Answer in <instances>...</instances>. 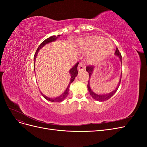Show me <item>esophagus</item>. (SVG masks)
<instances>
[{
  "label": "esophagus",
  "instance_id": "1",
  "mask_svg": "<svg viewBox=\"0 0 147 147\" xmlns=\"http://www.w3.org/2000/svg\"><path fill=\"white\" fill-rule=\"evenodd\" d=\"M78 70L79 72L85 70V64H84V63H83V62L80 63V64L78 66Z\"/></svg>",
  "mask_w": 147,
  "mask_h": 147
}]
</instances>
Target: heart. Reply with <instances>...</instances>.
I'll return each mask as SVG.
<instances>
[{
    "mask_svg": "<svg viewBox=\"0 0 147 147\" xmlns=\"http://www.w3.org/2000/svg\"><path fill=\"white\" fill-rule=\"evenodd\" d=\"M84 47L87 50H94V53L90 56V59L93 61H97L105 57L112 50L113 46L110 41L103 38L93 36L87 38L84 43Z\"/></svg>",
    "mask_w": 147,
    "mask_h": 147,
    "instance_id": "b5f03b06",
    "label": "heart"
}]
</instances>
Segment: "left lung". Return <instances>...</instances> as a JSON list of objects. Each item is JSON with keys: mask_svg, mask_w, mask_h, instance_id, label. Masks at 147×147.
<instances>
[{"mask_svg": "<svg viewBox=\"0 0 147 147\" xmlns=\"http://www.w3.org/2000/svg\"><path fill=\"white\" fill-rule=\"evenodd\" d=\"M115 55H117V56H118V57L119 58L120 61H121V63L122 64V56H121V53H120V52L119 51L118 48H117L116 49V51H115ZM94 66L93 65H88L86 67V71L89 73V75H90V77H89V79H90L91 75H92V72H93V70H94ZM121 77L120 78V80L119 82V83L118 84V86L117 87V88L115 89V90L114 91H113L112 92H111L110 93H109V94H96V93H95L94 92H93L92 90L91 89V87H90V81L88 80V91L89 92H90V95L91 96V97H92L93 99L97 100V101H100V102H103V101H105L109 99L111 97H112L115 92H117V91L118 90V89L119 86V84H120V83H121Z\"/></svg>", "mask_w": 147, "mask_h": 147, "instance_id": "obj_1", "label": "left lung"}]
</instances>
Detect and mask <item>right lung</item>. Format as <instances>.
Listing matches in <instances>:
<instances>
[{"mask_svg":"<svg viewBox=\"0 0 147 147\" xmlns=\"http://www.w3.org/2000/svg\"><path fill=\"white\" fill-rule=\"evenodd\" d=\"M59 36H60V35H57V37H59ZM57 37L55 36V35H53V36H51V37H49V38H47L46 40H44V41L40 44V45H39V47H38L37 50L36 52H35V55H34V63H35V58H36V56H37V53H38V52L40 49L42 48L43 46H45V45H46V44H47V43H48L52 42H54L55 40H56L57 38ZM78 64H79V63H77L76 64H75V65L73 67H72V69H71L70 70V71H69L70 74V76H71L70 82V83H69V85H68L67 88L66 90L64 91V92H63V94H62L60 96L57 97H56V98H50V97H47L46 96L43 94L42 93L40 92L42 95L43 96L44 98H45V99H47V100H49V101H51V102H62V101H63V100L66 98V97L67 96V95L69 94V87H70V84L74 82V79L75 78V77H77V74H78L77 67H78ZM34 71H35V63H34Z\"/></svg>","mask_w":147,"mask_h":147,"instance_id":"1","label":"right lung"}]
</instances>
